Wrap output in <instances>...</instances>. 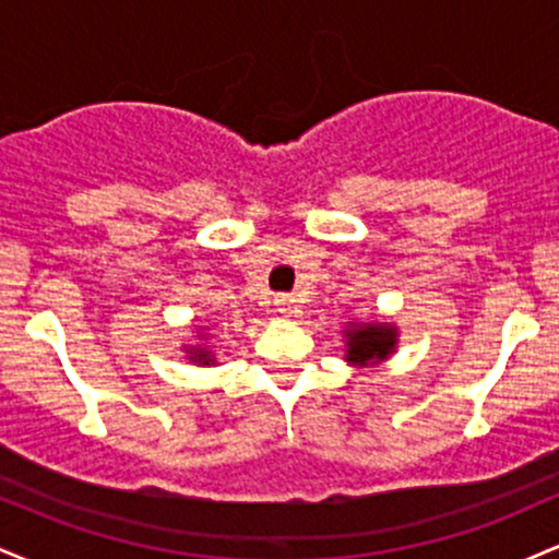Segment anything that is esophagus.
<instances>
[{"label": "esophagus", "mask_w": 559, "mask_h": 559, "mask_svg": "<svg viewBox=\"0 0 559 559\" xmlns=\"http://www.w3.org/2000/svg\"><path fill=\"white\" fill-rule=\"evenodd\" d=\"M275 310H278L281 316L288 318L299 310V301L294 297H288V294H281V297H275Z\"/></svg>", "instance_id": "esophagus-1"}]
</instances>
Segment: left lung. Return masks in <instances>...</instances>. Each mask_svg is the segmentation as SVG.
<instances>
[{
  "label": "left lung",
  "mask_w": 559,
  "mask_h": 559,
  "mask_svg": "<svg viewBox=\"0 0 559 559\" xmlns=\"http://www.w3.org/2000/svg\"><path fill=\"white\" fill-rule=\"evenodd\" d=\"M344 360L355 368H373L389 360L400 344V331L386 320H349L344 325Z\"/></svg>",
  "instance_id": "left-lung-1"
}]
</instances>
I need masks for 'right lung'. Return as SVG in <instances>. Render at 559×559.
I'll return each instance as SVG.
<instances>
[{
	"instance_id": "1",
	"label": "right lung",
	"mask_w": 559,
	"mask_h": 559,
	"mask_svg": "<svg viewBox=\"0 0 559 559\" xmlns=\"http://www.w3.org/2000/svg\"><path fill=\"white\" fill-rule=\"evenodd\" d=\"M210 331H213V325H202V329H197V342H199V344H186V346H183L186 360L199 365V368H210V365L217 362L215 349L207 344Z\"/></svg>"
}]
</instances>
